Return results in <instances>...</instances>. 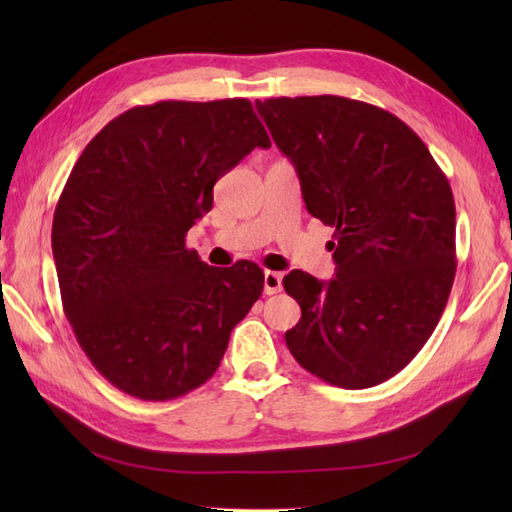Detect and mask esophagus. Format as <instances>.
Wrapping results in <instances>:
<instances>
[{"instance_id":"obj_1","label":"esophagus","mask_w":512,"mask_h":512,"mask_svg":"<svg viewBox=\"0 0 512 512\" xmlns=\"http://www.w3.org/2000/svg\"><path fill=\"white\" fill-rule=\"evenodd\" d=\"M264 292L266 295H277L281 292V275L275 270H266L264 273Z\"/></svg>"}]
</instances>
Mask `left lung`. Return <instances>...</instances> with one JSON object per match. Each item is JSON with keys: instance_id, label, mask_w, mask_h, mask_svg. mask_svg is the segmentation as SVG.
<instances>
[{"instance_id": "left-lung-1", "label": "left lung", "mask_w": 512, "mask_h": 512, "mask_svg": "<svg viewBox=\"0 0 512 512\" xmlns=\"http://www.w3.org/2000/svg\"><path fill=\"white\" fill-rule=\"evenodd\" d=\"M297 169L306 209L334 228L336 277H284L301 306L295 361L336 387L365 389L411 363L455 279V202L427 145L398 116L343 96L257 101Z\"/></svg>"}]
</instances>
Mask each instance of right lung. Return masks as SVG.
<instances>
[{"instance_id": "right-lung-1", "label": "right lung", "mask_w": 512, "mask_h": 512, "mask_svg": "<svg viewBox=\"0 0 512 512\" xmlns=\"http://www.w3.org/2000/svg\"><path fill=\"white\" fill-rule=\"evenodd\" d=\"M270 138L248 99L160 101L116 116L76 160L52 220L63 312L125 394L204 385L264 290L253 262L215 268L187 248L226 171Z\"/></svg>"}]
</instances>
